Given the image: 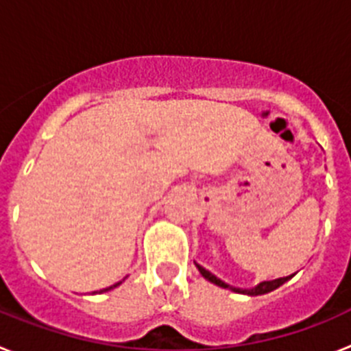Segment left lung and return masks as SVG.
Wrapping results in <instances>:
<instances>
[{
	"mask_svg": "<svg viewBox=\"0 0 351 351\" xmlns=\"http://www.w3.org/2000/svg\"><path fill=\"white\" fill-rule=\"evenodd\" d=\"M195 265H197V269L200 271V274H202L207 281H210V283L216 285V287L226 288V290H232V291H235V293H244V295H251V297L263 295V293L274 291L276 288H280L281 285H285L288 280H291V278H293V274H291V276H287V278H278V280L262 281V283H258L256 287H253V288H237V287H232V285L225 283V281H221L219 278H216L213 272H209L206 267H202L200 263L195 262Z\"/></svg>",
	"mask_w": 351,
	"mask_h": 351,
	"instance_id": "left-lung-1",
	"label": "left lung"
}]
</instances>
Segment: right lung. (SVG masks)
I'll return each mask as SVG.
<instances>
[{"instance_id":"right-lung-1","label":"right lung","mask_w":351,"mask_h":351,"mask_svg":"<svg viewBox=\"0 0 351 351\" xmlns=\"http://www.w3.org/2000/svg\"><path fill=\"white\" fill-rule=\"evenodd\" d=\"M123 281H125V280H123ZM123 281H119V283L112 285V287H107V288H104V290H100V291H93V293H105V291H110V290H114V288H117V287H119V285L123 283Z\"/></svg>"}]
</instances>
